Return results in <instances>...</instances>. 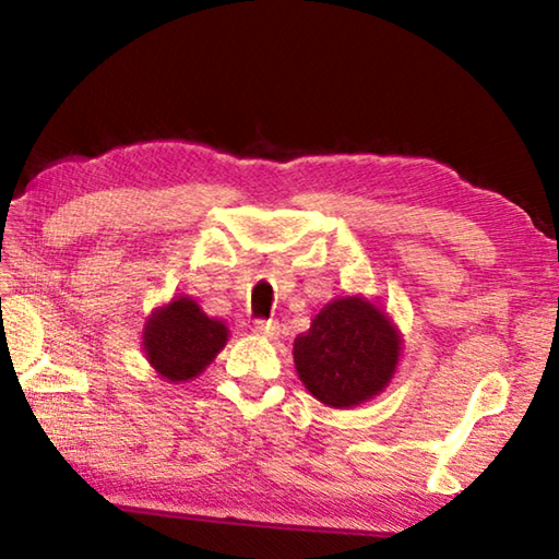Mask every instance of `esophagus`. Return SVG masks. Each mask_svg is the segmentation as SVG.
<instances>
[{
	"mask_svg": "<svg viewBox=\"0 0 559 559\" xmlns=\"http://www.w3.org/2000/svg\"><path fill=\"white\" fill-rule=\"evenodd\" d=\"M253 333L273 340V337H278L281 325L276 323V320H257V323H253Z\"/></svg>",
	"mask_w": 559,
	"mask_h": 559,
	"instance_id": "34e87169",
	"label": "esophagus"
}]
</instances>
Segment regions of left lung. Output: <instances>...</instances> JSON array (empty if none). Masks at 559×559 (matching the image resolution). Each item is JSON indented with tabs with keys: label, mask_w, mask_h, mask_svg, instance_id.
Instances as JSON below:
<instances>
[{
	"label": "left lung",
	"mask_w": 559,
	"mask_h": 559,
	"mask_svg": "<svg viewBox=\"0 0 559 559\" xmlns=\"http://www.w3.org/2000/svg\"><path fill=\"white\" fill-rule=\"evenodd\" d=\"M402 335L380 308L362 296L337 298L293 343V359L306 390L335 409L362 404L394 377Z\"/></svg>",
	"instance_id": "1"
}]
</instances>
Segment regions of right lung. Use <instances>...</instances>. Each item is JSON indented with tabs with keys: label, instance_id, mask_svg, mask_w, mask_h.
Instances as JSON below:
<instances>
[{
	"label": "right lung",
	"instance_id": "right-lung-1",
	"mask_svg": "<svg viewBox=\"0 0 559 559\" xmlns=\"http://www.w3.org/2000/svg\"><path fill=\"white\" fill-rule=\"evenodd\" d=\"M229 340V328L210 318L192 298H175L147 318L143 349L147 362L169 382L202 374Z\"/></svg>",
	"mask_w": 559,
	"mask_h": 559
}]
</instances>
